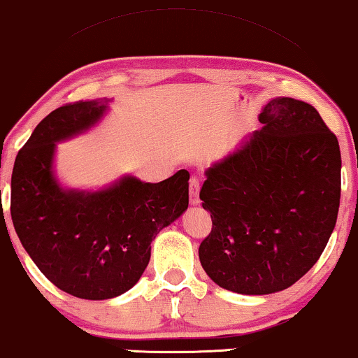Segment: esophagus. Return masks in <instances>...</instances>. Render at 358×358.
Segmentation results:
<instances>
[{
	"mask_svg": "<svg viewBox=\"0 0 358 358\" xmlns=\"http://www.w3.org/2000/svg\"><path fill=\"white\" fill-rule=\"evenodd\" d=\"M189 203L192 205L200 203V178H196V176L189 178Z\"/></svg>",
	"mask_w": 358,
	"mask_h": 358,
	"instance_id": "obj_1",
	"label": "esophagus"
}]
</instances>
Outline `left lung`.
Here are the masks:
<instances>
[{
	"label": "left lung",
	"instance_id": "8db88e82",
	"mask_svg": "<svg viewBox=\"0 0 358 358\" xmlns=\"http://www.w3.org/2000/svg\"><path fill=\"white\" fill-rule=\"evenodd\" d=\"M252 132L206 170L211 233L200 262L220 287L248 296L287 289L317 262L341 205V148L310 103L278 97Z\"/></svg>",
	"mask_w": 358,
	"mask_h": 358
}]
</instances>
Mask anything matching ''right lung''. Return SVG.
I'll list each match as a JSON object with an SVG mask.
<instances>
[{"label": "right lung", "instance_id": "obj_1", "mask_svg": "<svg viewBox=\"0 0 358 358\" xmlns=\"http://www.w3.org/2000/svg\"><path fill=\"white\" fill-rule=\"evenodd\" d=\"M107 103L79 101L52 110L17 152L11 175V220L22 248L54 286L89 301L134 287L153 239L188 208L187 170L160 183L124 176L92 193L57 183L56 142L97 124Z\"/></svg>", "mask_w": 358, "mask_h": 358}]
</instances>
